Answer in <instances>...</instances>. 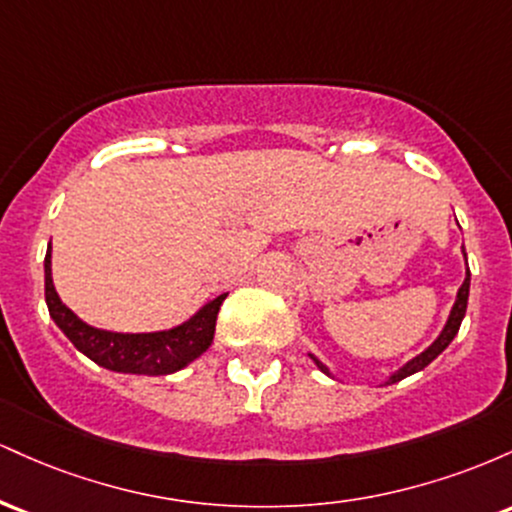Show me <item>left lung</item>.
Instances as JSON below:
<instances>
[{"label": "left lung", "mask_w": 512, "mask_h": 512, "mask_svg": "<svg viewBox=\"0 0 512 512\" xmlns=\"http://www.w3.org/2000/svg\"><path fill=\"white\" fill-rule=\"evenodd\" d=\"M467 298H469V267H467V276H464V284L460 286V291H457V301H455V305H452V313L448 317V325H445V330L440 332V337L431 346H428L424 354L411 358L407 366H404L402 370H397V373L390 378V383H399V380H404L407 375L419 373V370H424L428 363L433 361V358H436L438 354H443V351L448 349V344L452 342V339H455V334L460 332L462 317H464V313H467ZM313 361L317 363V368L325 370V373H330V370L322 366V363L317 361L315 356H313ZM390 383H387V385H390Z\"/></svg>", "instance_id": "obj_1"}]
</instances>
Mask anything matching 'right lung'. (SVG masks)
Returning a JSON list of instances; mask_svg holds the SVG:
<instances>
[{"label": "right lung", "mask_w": 512, "mask_h": 512, "mask_svg": "<svg viewBox=\"0 0 512 512\" xmlns=\"http://www.w3.org/2000/svg\"><path fill=\"white\" fill-rule=\"evenodd\" d=\"M223 298H226V293L204 305L185 325L168 332L120 334L96 330V327L81 322L60 301L55 286H52L50 250L45 255V303H48L50 317L81 354L91 358L98 366L115 370V373L168 375L185 368L187 363L202 356L209 349V344L214 342L216 317H219Z\"/></svg>", "instance_id": "right-lung-1"}]
</instances>
